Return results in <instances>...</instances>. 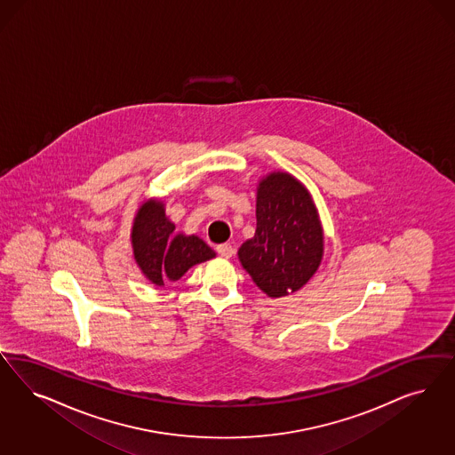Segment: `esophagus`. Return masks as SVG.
Listing matches in <instances>:
<instances>
[{"label":"esophagus","instance_id":"obj_1","mask_svg":"<svg viewBox=\"0 0 455 455\" xmlns=\"http://www.w3.org/2000/svg\"><path fill=\"white\" fill-rule=\"evenodd\" d=\"M216 251H218V254L220 256H222V258H226V259H229L233 254H235V248L231 246V244H228V243H224V244H220L218 248H216Z\"/></svg>","mask_w":455,"mask_h":455}]
</instances>
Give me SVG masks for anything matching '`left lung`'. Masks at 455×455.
I'll return each mask as SVG.
<instances>
[{
    "instance_id": "left-lung-1",
    "label": "left lung",
    "mask_w": 455,
    "mask_h": 455,
    "mask_svg": "<svg viewBox=\"0 0 455 455\" xmlns=\"http://www.w3.org/2000/svg\"><path fill=\"white\" fill-rule=\"evenodd\" d=\"M237 254L271 298L298 291L315 275L323 256L322 226L308 191L293 176L275 172L261 180L256 235Z\"/></svg>"
}]
</instances>
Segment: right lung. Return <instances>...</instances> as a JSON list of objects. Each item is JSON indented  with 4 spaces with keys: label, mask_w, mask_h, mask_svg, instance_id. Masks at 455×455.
I'll return each instance as SVG.
<instances>
[{
    "label": "right lung",
    "mask_w": 455,
    "mask_h": 455,
    "mask_svg": "<svg viewBox=\"0 0 455 455\" xmlns=\"http://www.w3.org/2000/svg\"><path fill=\"white\" fill-rule=\"evenodd\" d=\"M135 261L154 284L176 281L191 266L214 258V251L197 235H176V226L165 218L162 203L148 201L135 216L132 228Z\"/></svg>",
    "instance_id": "obj_1"
}]
</instances>
